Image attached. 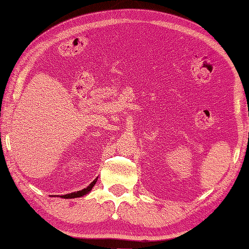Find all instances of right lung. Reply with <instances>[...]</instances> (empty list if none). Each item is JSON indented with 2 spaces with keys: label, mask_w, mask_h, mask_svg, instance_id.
<instances>
[{
  "label": "right lung",
  "mask_w": 249,
  "mask_h": 249,
  "mask_svg": "<svg viewBox=\"0 0 249 249\" xmlns=\"http://www.w3.org/2000/svg\"><path fill=\"white\" fill-rule=\"evenodd\" d=\"M96 181H97V177L95 179H94L92 183H90L88 187L86 188H84V189H82V191H78V192H74V193H70V194H66V195H62L61 197L62 198H76V197H82V196H84V195H86V194H89V193L92 191V188H93V186L94 185L96 184Z\"/></svg>",
  "instance_id": "obj_1"
}]
</instances>
